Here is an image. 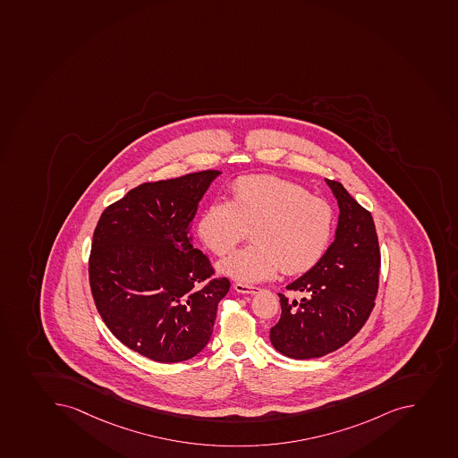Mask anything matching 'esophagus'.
<instances>
[{"label": "esophagus", "mask_w": 458, "mask_h": 458, "mask_svg": "<svg viewBox=\"0 0 458 458\" xmlns=\"http://www.w3.org/2000/svg\"><path fill=\"white\" fill-rule=\"evenodd\" d=\"M236 293L241 294H256L257 291L260 290L259 286L245 285V284L236 283L233 284Z\"/></svg>", "instance_id": "34e87169"}]
</instances>
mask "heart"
Listing matches in <instances>:
<instances>
[{"label":"heart","instance_id":"1","mask_svg":"<svg viewBox=\"0 0 458 458\" xmlns=\"http://www.w3.org/2000/svg\"><path fill=\"white\" fill-rule=\"evenodd\" d=\"M335 214L328 201L274 175H242L231 201L216 199L198 222L201 240L216 256L235 250L251 229L252 244L220 263L223 274L259 283L284 270L299 275L321 260L333 236Z\"/></svg>","mask_w":458,"mask_h":458}]
</instances>
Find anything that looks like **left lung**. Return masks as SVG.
I'll list each match as a JSON object with an SVG mask.
<instances>
[{"instance_id":"1","label":"left lung","mask_w":458,"mask_h":458,"mask_svg":"<svg viewBox=\"0 0 458 458\" xmlns=\"http://www.w3.org/2000/svg\"><path fill=\"white\" fill-rule=\"evenodd\" d=\"M327 183L340 207L335 240L312 269L286 285L306 297L297 301L279 293L283 313L270 328L275 349L293 360L321 358L344 346L376 306L381 257L374 218L342 183Z\"/></svg>"}]
</instances>
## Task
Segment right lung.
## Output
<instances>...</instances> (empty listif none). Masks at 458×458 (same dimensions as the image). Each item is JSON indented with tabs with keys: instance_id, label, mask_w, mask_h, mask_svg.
I'll use <instances>...</instances> for the list:
<instances>
[{
	"instance_id": "add662e5",
	"label": "right lung",
	"mask_w": 458,
	"mask_h": 458,
	"mask_svg": "<svg viewBox=\"0 0 458 458\" xmlns=\"http://www.w3.org/2000/svg\"><path fill=\"white\" fill-rule=\"evenodd\" d=\"M220 172L148 182L106 207L89 257L96 309L111 333L140 355L172 363L207 346L227 278H214L189 227Z\"/></svg>"
}]
</instances>
